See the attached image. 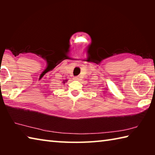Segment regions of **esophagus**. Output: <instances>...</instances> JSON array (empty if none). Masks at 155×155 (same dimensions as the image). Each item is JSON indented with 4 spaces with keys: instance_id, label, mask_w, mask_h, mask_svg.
Masks as SVG:
<instances>
[{
    "instance_id": "esophagus-1",
    "label": "esophagus",
    "mask_w": 155,
    "mask_h": 155,
    "mask_svg": "<svg viewBox=\"0 0 155 155\" xmlns=\"http://www.w3.org/2000/svg\"><path fill=\"white\" fill-rule=\"evenodd\" d=\"M79 77H75L74 78V80H76V81H78V80H79Z\"/></svg>"
}]
</instances>
